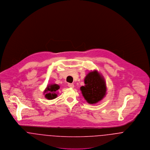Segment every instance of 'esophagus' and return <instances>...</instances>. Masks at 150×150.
I'll use <instances>...</instances> for the list:
<instances>
[{"instance_id":"34e87169","label":"esophagus","mask_w":150,"mask_h":150,"mask_svg":"<svg viewBox=\"0 0 150 150\" xmlns=\"http://www.w3.org/2000/svg\"><path fill=\"white\" fill-rule=\"evenodd\" d=\"M68 86L69 87H71V88H74V84L73 83H68Z\"/></svg>"}]
</instances>
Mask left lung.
I'll return each instance as SVG.
<instances>
[{
	"label": "left lung",
	"instance_id": "left-lung-1",
	"mask_svg": "<svg viewBox=\"0 0 150 150\" xmlns=\"http://www.w3.org/2000/svg\"><path fill=\"white\" fill-rule=\"evenodd\" d=\"M84 86L81 87L84 99L90 104L98 102L106 95V86L104 78L94 70L90 72L84 78Z\"/></svg>",
	"mask_w": 150,
	"mask_h": 150
}]
</instances>
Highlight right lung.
<instances>
[{
  "mask_svg": "<svg viewBox=\"0 0 150 150\" xmlns=\"http://www.w3.org/2000/svg\"><path fill=\"white\" fill-rule=\"evenodd\" d=\"M60 88V86L56 84H51L48 86L44 91L45 97L48 100H53L57 97L56 91Z\"/></svg>",
  "mask_w": 150,
  "mask_h": 150,
  "instance_id": "add662e5",
  "label": "right lung"
}]
</instances>
